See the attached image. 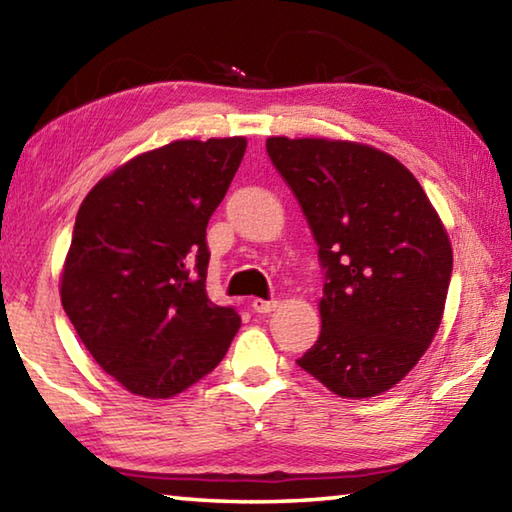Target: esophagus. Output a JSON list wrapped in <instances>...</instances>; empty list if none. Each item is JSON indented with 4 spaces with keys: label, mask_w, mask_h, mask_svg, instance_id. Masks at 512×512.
Segmentation results:
<instances>
[{
    "label": "esophagus",
    "mask_w": 512,
    "mask_h": 512,
    "mask_svg": "<svg viewBox=\"0 0 512 512\" xmlns=\"http://www.w3.org/2000/svg\"><path fill=\"white\" fill-rule=\"evenodd\" d=\"M253 311H257V314H271V311L277 307V300H262V298H255L253 302Z\"/></svg>",
    "instance_id": "esophagus-1"
}]
</instances>
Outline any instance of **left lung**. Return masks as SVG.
Returning a JSON list of instances; mask_svg holds the SVG:
<instances>
[{
    "instance_id": "1",
    "label": "left lung",
    "mask_w": 512,
    "mask_h": 512,
    "mask_svg": "<svg viewBox=\"0 0 512 512\" xmlns=\"http://www.w3.org/2000/svg\"><path fill=\"white\" fill-rule=\"evenodd\" d=\"M266 151L325 268L320 336L298 366L339 397L386 393L443 320L454 262L445 225L413 173L375 146L268 137Z\"/></svg>"
}]
</instances>
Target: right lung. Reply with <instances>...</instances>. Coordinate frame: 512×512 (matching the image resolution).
<instances>
[{
  "label": "right lung",
  "mask_w": 512,
  "mask_h": 512,
  "mask_svg": "<svg viewBox=\"0 0 512 512\" xmlns=\"http://www.w3.org/2000/svg\"><path fill=\"white\" fill-rule=\"evenodd\" d=\"M246 137L176 140L135 155L79 207L60 302L85 348L128 393L167 400L212 372L241 318L207 298L205 230Z\"/></svg>",
  "instance_id": "obj_1"
}]
</instances>
